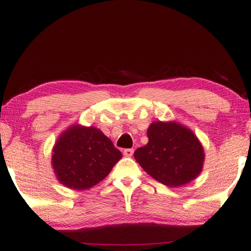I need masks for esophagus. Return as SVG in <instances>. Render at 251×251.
<instances>
[{"label": "esophagus", "mask_w": 251, "mask_h": 251, "mask_svg": "<svg viewBox=\"0 0 251 251\" xmlns=\"http://www.w3.org/2000/svg\"><path fill=\"white\" fill-rule=\"evenodd\" d=\"M133 152H134L133 149H125V150H123V154H125L126 157H132Z\"/></svg>", "instance_id": "1"}]
</instances>
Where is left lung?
I'll use <instances>...</instances> for the list:
<instances>
[{
  "mask_svg": "<svg viewBox=\"0 0 251 251\" xmlns=\"http://www.w3.org/2000/svg\"><path fill=\"white\" fill-rule=\"evenodd\" d=\"M149 142L134 152L148 175L168 187H181L200 175L204 152L198 138L178 122H152L147 131Z\"/></svg>",
  "mask_w": 251,
  "mask_h": 251,
  "instance_id": "1",
  "label": "left lung"
}]
</instances>
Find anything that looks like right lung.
Wrapping results in <instances>:
<instances>
[{"mask_svg":"<svg viewBox=\"0 0 251 251\" xmlns=\"http://www.w3.org/2000/svg\"><path fill=\"white\" fill-rule=\"evenodd\" d=\"M121 158L101 130L73 125L53 147L52 167L63 186L85 190L103 180Z\"/></svg>","mask_w":251,"mask_h":251,"instance_id":"obj_1","label":"right lung"}]
</instances>
